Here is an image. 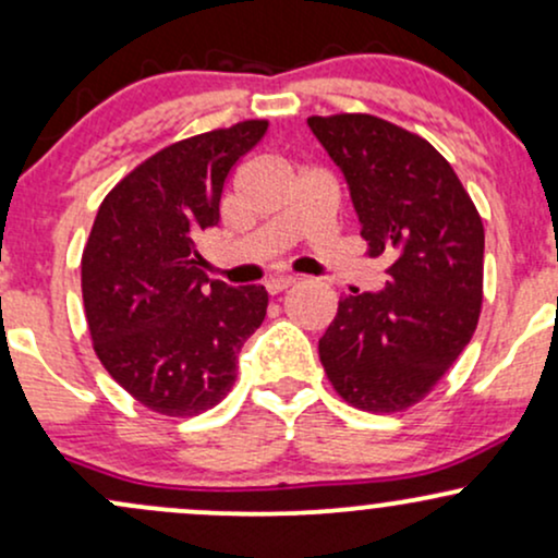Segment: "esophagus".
Masks as SVG:
<instances>
[{
    "instance_id": "1",
    "label": "esophagus",
    "mask_w": 558,
    "mask_h": 558,
    "mask_svg": "<svg viewBox=\"0 0 558 558\" xmlns=\"http://www.w3.org/2000/svg\"><path fill=\"white\" fill-rule=\"evenodd\" d=\"M293 283H296V278H291V275H278V278L267 280L265 286H267V291H270L275 296V293H283L286 288H291Z\"/></svg>"
}]
</instances>
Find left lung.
<instances>
[{"mask_svg": "<svg viewBox=\"0 0 558 558\" xmlns=\"http://www.w3.org/2000/svg\"><path fill=\"white\" fill-rule=\"evenodd\" d=\"M306 123L343 170L367 254L388 259L380 293L338 301L319 362L354 409L403 412L438 386L477 328L483 217L417 133L364 112L312 114Z\"/></svg>", "mask_w": 558, "mask_h": 558, "instance_id": "1", "label": "left lung"}]
</instances>
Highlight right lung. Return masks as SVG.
I'll use <instances>...</instances> for the list:
<instances>
[{"instance_id": "1", "label": "right lung", "mask_w": 558, "mask_h": 558, "mask_svg": "<svg viewBox=\"0 0 558 558\" xmlns=\"http://www.w3.org/2000/svg\"><path fill=\"white\" fill-rule=\"evenodd\" d=\"M267 120L175 141L99 204L81 257V291L99 362L138 403L196 417L235 383V356L267 315L265 286L207 280L196 241L220 220L230 170Z\"/></svg>"}]
</instances>
